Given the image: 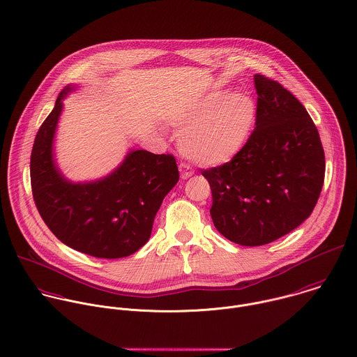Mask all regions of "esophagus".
<instances>
[{
  "label": "esophagus",
  "mask_w": 357,
  "mask_h": 357,
  "mask_svg": "<svg viewBox=\"0 0 357 357\" xmlns=\"http://www.w3.org/2000/svg\"><path fill=\"white\" fill-rule=\"evenodd\" d=\"M178 170H180V176H181L183 180H187V178H190L194 174L192 169L188 165H185V163H180L178 165Z\"/></svg>",
  "instance_id": "obj_1"
}]
</instances>
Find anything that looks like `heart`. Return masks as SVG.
<instances>
[{"mask_svg":"<svg viewBox=\"0 0 357 357\" xmlns=\"http://www.w3.org/2000/svg\"><path fill=\"white\" fill-rule=\"evenodd\" d=\"M256 104L242 91L212 93L172 118L181 153L202 166L234 159L249 139Z\"/></svg>","mask_w":357,"mask_h":357,"instance_id":"1","label":"heart"}]
</instances>
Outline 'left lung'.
I'll return each mask as SVG.
<instances>
[{"label":"left lung","instance_id":"left-lung-1","mask_svg":"<svg viewBox=\"0 0 357 357\" xmlns=\"http://www.w3.org/2000/svg\"><path fill=\"white\" fill-rule=\"evenodd\" d=\"M253 82V132L231 162L202 172L215 227L243 246L270 243L301 226L317 204L326 172L320 135L305 107L263 75Z\"/></svg>","mask_w":357,"mask_h":357}]
</instances>
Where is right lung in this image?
I'll return each mask as SVG.
<instances>
[{"instance_id":"right-lung-1","label":"right lung","mask_w":357,"mask_h":357,"mask_svg":"<svg viewBox=\"0 0 357 357\" xmlns=\"http://www.w3.org/2000/svg\"><path fill=\"white\" fill-rule=\"evenodd\" d=\"M77 89L68 84L61 91L36 135L30 159L34 202L48 229L69 248L94 257H126L148 242L163 198L178 181V169L172 155L128 149L101 178L65 177L54 141L63 100Z\"/></svg>"}]
</instances>
